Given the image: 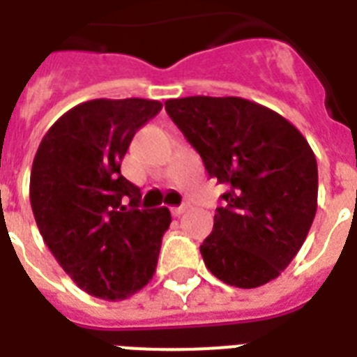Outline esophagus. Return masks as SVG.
I'll use <instances>...</instances> for the list:
<instances>
[{
	"label": "esophagus",
	"instance_id": "esophagus-1",
	"mask_svg": "<svg viewBox=\"0 0 357 357\" xmlns=\"http://www.w3.org/2000/svg\"><path fill=\"white\" fill-rule=\"evenodd\" d=\"M187 211V206H179V207H172V215L174 217H179V215H183Z\"/></svg>",
	"mask_w": 357,
	"mask_h": 357
}]
</instances>
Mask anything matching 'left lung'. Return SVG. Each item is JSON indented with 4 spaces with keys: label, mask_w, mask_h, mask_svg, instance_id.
Segmentation results:
<instances>
[{
    "label": "left lung",
    "mask_w": 357,
    "mask_h": 357,
    "mask_svg": "<svg viewBox=\"0 0 357 357\" xmlns=\"http://www.w3.org/2000/svg\"><path fill=\"white\" fill-rule=\"evenodd\" d=\"M168 116L224 185L204 263L220 282L254 289L294 259L317 213L319 172L304 135L276 111L237 96L165 102Z\"/></svg>",
    "instance_id": "8db88e82"
}]
</instances>
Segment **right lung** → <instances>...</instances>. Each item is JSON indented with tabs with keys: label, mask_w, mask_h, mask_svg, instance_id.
Returning <instances> with one entry per match:
<instances>
[{
	"label": "right lung",
	"mask_w": 357,
	"mask_h": 357,
	"mask_svg": "<svg viewBox=\"0 0 357 357\" xmlns=\"http://www.w3.org/2000/svg\"><path fill=\"white\" fill-rule=\"evenodd\" d=\"M144 98L91 100L44 135L31 168L29 200L44 243L74 283L123 300L150 283L167 207L139 209L140 189L120 174L133 135L161 111Z\"/></svg>",
	"instance_id": "right-lung-1"
}]
</instances>
